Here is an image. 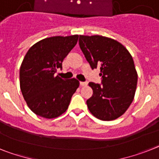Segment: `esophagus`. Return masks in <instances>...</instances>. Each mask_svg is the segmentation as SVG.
Segmentation results:
<instances>
[{
  "mask_svg": "<svg viewBox=\"0 0 159 159\" xmlns=\"http://www.w3.org/2000/svg\"><path fill=\"white\" fill-rule=\"evenodd\" d=\"M80 86H87V82H80Z\"/></svg>",
  "mask_w": 159,
  "mask_h": 159,
  "instance_id": "obj_1",
  "label": "esophagus"
}]
</instances>
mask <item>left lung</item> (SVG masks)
<instances>
[{
  "mask_svg": "<svg viewBox=\"0 0 159 159\" xmlns=\"http://www.w3.org/2000/svg\"><path fill=\"white\" fill-rule=\"evenodd\" d=\"M79 46L92 69H99L102 85L90 82L88 109L101 120H113L127 111L135 95L137 73L131 54L118 41L101 35H80Z\"/></svg>",
  "mask_w": 159,
  "mask_h": 159,
  "instance_id": "obj_1",
  "label": "left lung"
}]
</instances>
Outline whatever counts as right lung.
Here are the masks:
<instances>
[{
    "instance_id": "obj_1",
    "label": "right lung",
    "mask_w": 159,
    "mask_h": 159,
    "mask_svg": "<svg viewBox=\"0 0 159 159\" xmlns=\"http://www.w3.org/2000/svg\"><path fill=\"white\" fill-rule=\"evenodd\" d=\"M77 39V34L43 39L26 52L20 67V88L34 114L53 119L68 109L79 82L75 78L64 80L54 74L57 69H62L64 59Z\"/></svg>"
}]
</instances>
